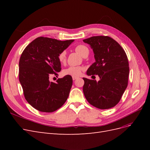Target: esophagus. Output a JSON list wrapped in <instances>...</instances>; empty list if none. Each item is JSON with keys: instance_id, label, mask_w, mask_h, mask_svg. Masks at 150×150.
<instances>
[{"instance_id": "1", "label": "esophagus", "mask_w": 150, "mask_h": 150, "mask_svg": "<svg viewBox=\"0 0 150 150\" xmlns=\"http://www.w3.org/2000/svg\"><path fill=\"white\" fill-rule=\"evenodd\" d=\"M79 78L78 77H76V76H72V79H73L74 81L76 80V79H78Z\"/></svg>"}]
</instances>
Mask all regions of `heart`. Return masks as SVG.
<instances>
[{"label": "heart", "mask_w": 150, "mask_h": 150, "mask_svg": "<svg viewBox=\"0 0 150 150\" xmlns=\"http://www.w3.org/2000/svg\"><path fill=\"white\" fill-rule=\"evenodd\" d=\"M75 51L78 52L80 55L86 57L88 56L89 54V49L88 47L83 44H79L75 47ZM58 60L61 64H64L66 61V52L63 51L58 55ZM83 71V68L81 66H69L66 68L62 71L64 75H69L71 76H79L82 71Z\"/></svg>", "instance_id": "b5f03b06"}]
</instances>
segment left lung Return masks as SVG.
Instances as JSON below:
<instances>
[{"instance_id": "1", "label": "left lung", "mask_w": 150, "mask_h": 150, "mask_svg": "<svg viewBox=\"0 0 150 150\" xmlns=\"http://www.w3.org/2000/svg\"><path fill=\"white\" fill-rule=\"evenodd\" d=\"M83 41L93 49L96 60L86 74L98 75L100 78L97 82L83 78L84 96L89 104L101 110L114 107L128 86L129 68L126 54L115 40L108 36H93Z\"/></svg>"}]
</instances>
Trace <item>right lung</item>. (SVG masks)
Here are the masks:
<instances>
[{
    "mask_svg": "<svg viewBox=\"0 0 150 150\" xmlns=\"http://www.w3.org/2000/svg\"><path fill=\"white\" fill-rule=\"evenodd\" d=\"M74 41L39 37L22 52L19 60V81L27 101L35 110L56 111L65 103L72 84L71 76L50 82L49 76L61 70L58 55Z\"/></svg>",
    "mask_w": 150,
    "mask_h": 150,
    "instance_id": "obj_1",
    "label": "right lung"
}]
</instances>
